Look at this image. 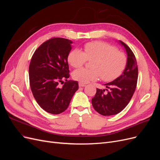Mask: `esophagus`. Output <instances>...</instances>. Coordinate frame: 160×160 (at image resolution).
Listing matches in <instances>:
<instances>
[{
	"label": "esophagus",
	"instance_id": "34e87169",
	"mask_svg": "<svg viewBox=\"0 0 160 160\" xmlns=\"http://www.w3.org/2000/svg\"><path fill=\"white\" fill-rule=\"evenodd\" d=\"M79 87H81V88H83V87H85V84H83V83H79Z\"/></svg>",
	"mask_w": 160,
	"mask_h": 160
}]
</instances>
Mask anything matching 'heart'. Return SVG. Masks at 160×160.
<instances>
[{"mask_svg": "<svg viewBox=\"0 0 160 160\" xmlns=\"http://www.w3.org/2000/svg\"><path fill=\"white\" fill-rule=\"evenodd\" d=\"M93 61V69H79L72 72V77L81 83L98 80L101 77L105 81H113L122 74L127 65V58L118 48L104 42H91L84 46V52L79 49L72 50L68 55L69 64L78 68L86 61Z\"/></svg>", "mask_w": 160, "mask_h": 160, "instance_id": "b5f03b06", "label": "heart"}]
</instances>
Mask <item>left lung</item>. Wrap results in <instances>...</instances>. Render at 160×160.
<instances>
[{
  "label": "left lung",
  "mask_w": 160,
  "mask_h": 160,
  "mask_svg": "<svg viewBox=\"0 0 160 160\" xmlns=\"http://www.w3.org/2000/svg\"><path fill=\"white\" fill-rule=\"evenodd\" d=\"M127 53V65L122 74L110 83H105L109 88L108 93L105 89H97L96 94L91 99L96 111L104 116H109L121 112L129 103L136 88L138 69L135 57L130 48L122 41H119Z\"/></svg>",
  "instance_id": "left-lung-1"
}]
</instances>
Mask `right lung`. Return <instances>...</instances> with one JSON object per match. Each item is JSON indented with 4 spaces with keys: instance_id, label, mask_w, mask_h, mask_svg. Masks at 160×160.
Masks as SVG:
<instances>
[{
    "instance_id": "right-lung-1",
    "label": "right lung",
    "mask_w": 160,
    "mask_h": 160,
    "mask_svg": "<svg viewBox=\"0 0 160 160\" xmlns=\"http://www.w3.org/2000/svg\"><path fill=\"white\" fill-rule=\"evenodd\" d=\"M71 40L52 38L43 42L34 52L29 65V81L32 95L40 107L51 114H59L69 107L79 89L78 82L69 80L67 58L72 49Z\"/></svg>"
}]
</instances>
